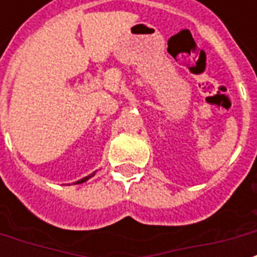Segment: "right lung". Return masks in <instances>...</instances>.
I'll return each mask as SVG.
<instances>
[{"instance_id": "obj_1", "label": "right lung", "mask_w": 257, "mask_h": 257, "mask_svg": "<svg viewBox=\"0 0 257 257\" xmlns=\"http://www.w3.org/2000/svg\"><path fill=\"white\" fill-rule=\"evenodd\" d=\"M88 179H89V176H86V178L81 179V180H79V182H77V183H84V182H86V180H88Z\"/></svg>"}]
</instances>
